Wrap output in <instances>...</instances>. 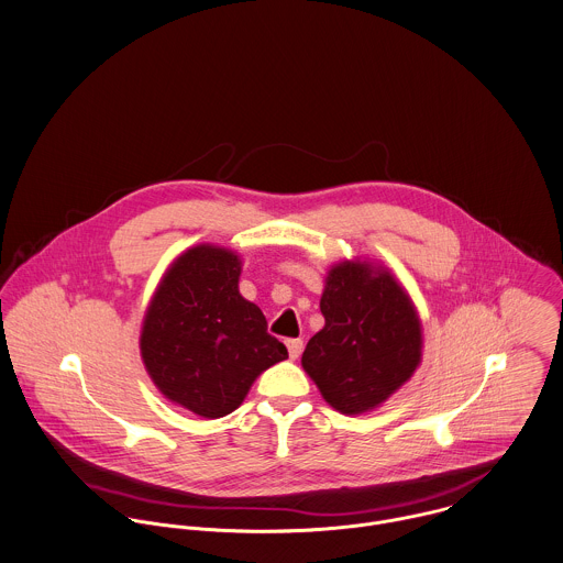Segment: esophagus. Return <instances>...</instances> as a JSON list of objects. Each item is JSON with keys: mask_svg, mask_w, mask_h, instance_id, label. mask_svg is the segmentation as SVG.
I'll return each mask as SVG.
<instances>
[{"mask_svg": "<svg viewBox=\"0 0 563 563\" xmlns=\"http://www.w3.org/2000/svg\"><path fill=\"white\" fill-rule=\"evenodd\" d=\"M286 347H288V356L292 361H297L301 356V352H303V341L301 339H290V341H286Z\"/></svg>", "mask_w": 563, "mask_h": 563, "instance_id": "1", "label": "esophagus"}]
</instances>
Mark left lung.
I'll use <instances>...</instances> for the list:
<instances>
[{"label":"left lung","mask_w":563,"mask_h":563,"mask_svg":"<svg viewBox=\"0 0 563 563\" xmlns=\"http://www.w3.org/2000/svg\"><path fill=\"white\" fill-rule=\"evenodd\" d=\"M321 312L325 328L308 341L301 365L332 408L372 410L417 369L419 317L390 273L367 262L334 266Z\"/></svg>","instance_id":"1"}]
</instances>
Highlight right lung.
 I'll return each instance as SVG.
<instances>
[{
	"mask_svg": "<svg viewBox=\"0 0 563 563\" xmlns=\"http://www.w3.org/2000/svg\"><path fill=\"white\" fill-rule=\"evenodd\" d=\"M238 277L235 253L194 246L170 266L144 319L142 358L153 382L207 419L235 410L257 375L288 358Z\"/></svg>",
	"mask_w": 563,
	"mask_h": 563,
	"instance_id": "obj_1",
	"label": "right lung"
}]
</instances>
